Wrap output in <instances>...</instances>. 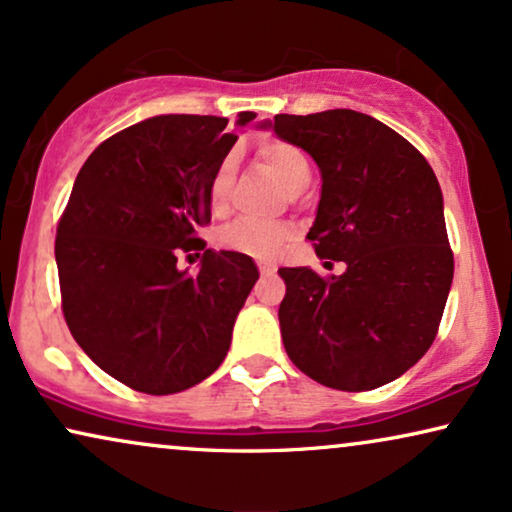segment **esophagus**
<instances>
[{"instance_id":"esophagus-1","label":"esophagus","mask_w":512,"mask_h":512,"mask_svg":"<svg viewBox=\"0 0 512 512\" xmlns=\"http://www.w3.org/2000/svg\"><path fill=\"white\" fill-rule=\"evenodd\" d=\"M257 267H260V274L262 276H271L276 271L274 264H269V262H257Z\"/></svg>"}]
</instances>
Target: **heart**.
I'll return each instance as SVG.
<instances>
[{"instance_id": "b5f03b06", "label": "heart", "mask_w": 512, "mask_h": 512, "mask_svg": "<svg viewBox=\"0 0 512 512\" xmlns=\"http://www.w3.org/2000/svg\"><path fill=\"white\" fill-rule=\"evenodd\" d=\"M264 166L271 168L288 194H299L311 182V161L302 149L285 140H264L257 149ZM231 182H234V163L224 161L215 170L208 187V206L215 215H222L229 206ZM290 227L276 222L260 220H238L220 231L217 243L224 250L241 252V255L255 257V260H271L283 250L285 241L290 238Z\"/></svg>"}]
</instances>
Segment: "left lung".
I'll list each match as a JSON object with an SVG mask.
<instances>
[{
    "label": "left lung",
    "instance_id": "left-lung-1",
    "mask_svg": "<svg viewBox=\"0 0 512 512\" xmlns=\"http://www.w3.org/2000/svg\"><path fill=\"white\" fill-rule=\"evenodd\" d=\"M262 128L316 161L323 187L306 238L346 264L330 278L278 269L285 351L339 391L398 379L431 349L454 278L438 177L403 135L353 109L276 114Z\"/></svg>",
    "mask_w": 512,
    "mask_h": 512
}]
</instances>
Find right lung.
Here are the masks:
<instances>
[{
    "label": "right lung",
    "instance_id": "add662e5",
    "mask_svg": "<svg viewBox=\"0 0 512 512\" xmlns=\"http://www.w3.org/2000/svg\"><path fill=\"white\" fill-rule=\"evenodd\" d=\"M255 119L241 112L236 124ZM224 117L161 114L88 156L58 224L56 264L72 337L100 370L140 393L192 388L222 365L257 267L206 250L177 269L210 222L208 187L236 135Z\"/></svg>",
    "mask_w": 512,
    "mask_h": 512
}]
</instances>
